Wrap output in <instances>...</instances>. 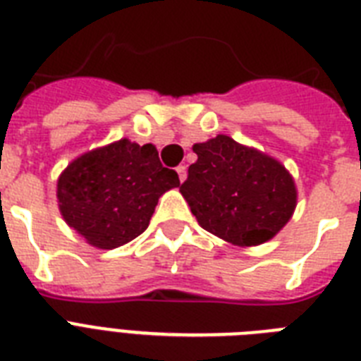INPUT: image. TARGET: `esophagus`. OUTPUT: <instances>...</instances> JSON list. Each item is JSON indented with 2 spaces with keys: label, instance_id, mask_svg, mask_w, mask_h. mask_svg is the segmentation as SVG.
Returning <instances> with one entry per match:
<instances>
[{
  "label": "esophagus",
  "instance_id": "obj_1",
  "mask_svg": "<svg viewBox=\"0 0 361 361\" xmlns=\"http://www.w3.org/2000/svg\"><path fill=\"white\" fill-rule=\"evenodd\" d=\"M176 172H178V176H180V181H183L187 178V166H185V164H180V166L176 169Z\"/></svg>",
  "mask_w": 361,
  "mask_h": 361
}]
</instances>
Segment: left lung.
Masks as SVG:
<instances>
[{
	"instance_id": "8db88e82",
	"label": "left lung",
	"mask_w": 361,
	"mask_h": 361,
	"mask_svg": "<svg viewBox=\"0 0 361 361\" xmlns=\"http://www.w3.org/2000/svg\"><path fill=\"white\" fill-rule=\"evenodd\" d=\"M180 191L204 231L234 245H260L288 223L296 187L285 166L219 135L195 144Z\"/></svg>"
}]
</instances>
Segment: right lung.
I'll list each match as a JSON object with an SVG mask.
<instances>
[{
	"label": "right lung",
	"mask_w": 361,
	"mask_h": 361,
	"mask_svg": "<svg viewBox=\"0 0 361 361\" xmlns=\"http://www.w3.org/2000/svg\"><path fill=\"white\" fill-rule=\"evenodd\" d=\"M180 185L155 146L127 138L75 159L58 180V200L71 228L99 249H114L146 231L159 197Z\"/></svg>",
	"instance_id": "obj_1"
}]
</instances>
